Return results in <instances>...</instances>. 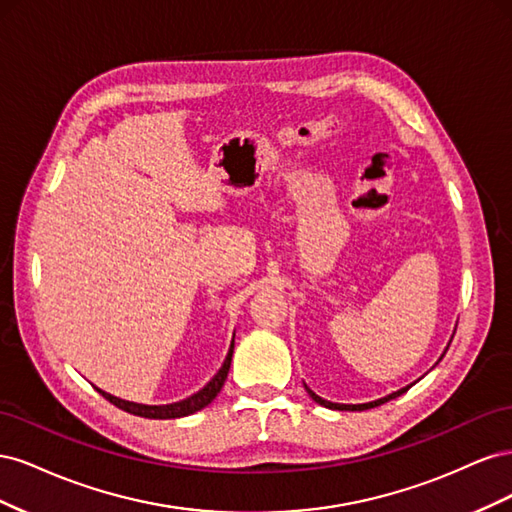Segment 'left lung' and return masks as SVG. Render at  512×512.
Wrapping results in <instances>:
<instances>
[{
  "mask_svg": "<svg viewBox=\"0 0 512 512\" xmlns=\"http://www.w3.org/2000/svg\"><path fill=\"white\" fill-rule=\"evenodd\" d=\"M451 346V344H448ZM448 350V348H446ZM446 354V352H444ZM442 354V356H444ZM442 356H440V361H442ZM412 384H408V386H404V389H399V391H395V393H391V395H386V397H380V399H376V401H367V404H333V401H327V399H322L320 395H316L312 389H309V386L305 384V391L309 393V397H312L316 404H320V406H324V408H329V410H348V412H361V410H369V408H376V406H380V404H386V401L389 399H395V397H399V395H404L408 389H410Z\"/></svg>",
  "mask_w": 512,
  "mask_h": 512,
  "instance_id": "obj_1",
  "label": "left lung"
}]
</instances>
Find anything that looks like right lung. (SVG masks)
Returning <instances> with one entry per match:
<instances>
[{"mask_svg":"<svg viewBox=\"0 0 512 512\" xmlns=\"http://www.w3.org/2000/svg\"><path fill=\"white\" fill-rule=\"evenodd\" d=\"M232 350H235V339H232V342H230L228 354H226V359H224L222 367L218 369V374H215L198 393H194V395H190V397H185V399H181V401H175V404H166V406L134 404V401H126V399H119V397H115V395H111V393H106V391L98 389V386H96V389H98V393H100L104 399L111 401L113 406H117V408H121V410H126V412H130V414H134V416H143V418H181V416H190V414H194V412H198V410L207 408V406L211 404V401H213L215 397H218V393L222 391V386H224L226 376H228V369H230V361H232Z\"/></svg>","mask_w":512,"mask_h":512,"instance_id":"add662e5","label":"right lung"}]
</instances>
